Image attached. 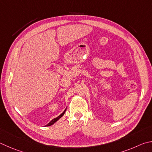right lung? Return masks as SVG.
<instances>
[{
    "instance_id": "1",
    "label": "right lung",
    "mask_w": 152,
    "mask_h": 152,
    "mask_svg": "<svg viewBox=\"0 0 152 152\" xmlns=\"http://www.w3.org/2000/svg\"><path fill=\"white\" fill-rule=\"evenodd\" d=\"M66 110H64V112H63L62 113V114H60V115H59V116H58L57 118H54V119H53V120H51L50 121V122L48 124H47V125H46V126H51V125H52V124H54L55 122H56V121H58V120L59 119H60V118H61V117H62V115H64V113H65V112H66Z\"/></svg>"
}]
</instances>
